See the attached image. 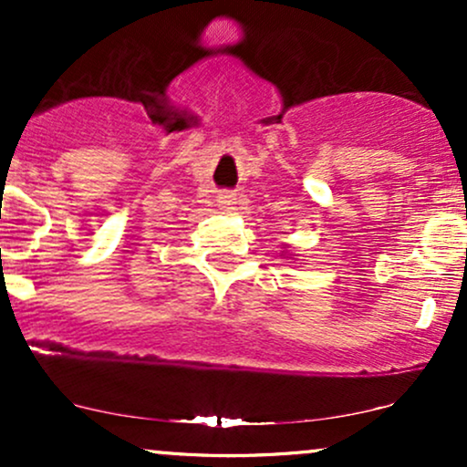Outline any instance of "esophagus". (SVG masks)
Listing matches in <instances>:
<instances>
[{
  "label": "esophagus",
  "instance_id": "1",
  "mask_svg": "<svg viewBox=\"0 0 467 467\" xmlns=\"http://www.w3.org/2000/svg\"><path fill=\"white\" fill-rule=\"evenodd\" d=\"M217 203L223 208V211H234V206L239 203V195L234 191H223L219 192Z\"/></svg>",
  "mask_w": 467,
  "mask_h": 467
}]
</instances>
